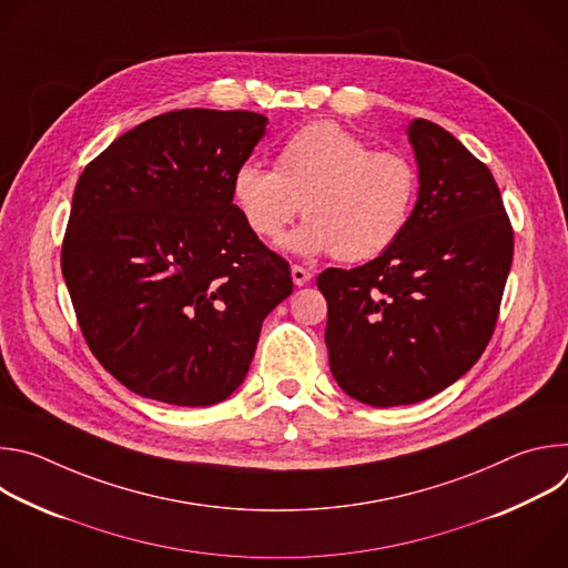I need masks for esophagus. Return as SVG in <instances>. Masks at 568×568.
Here are the masks:
<instances>
[{
    "label": "esophagus",
    "mask_w": 568,
    "mask_h": 568,
    "mask_svg": "<svg viewBox=\"0 0 568 568\" xmlns=\"http://www.w3.org/2000/svg\"><path fill=\"white\" fill-rule=\"evenodd\" d=\"M310 278H312V272H310V270H305V267H301V265H292V281H294L296 287L310 283Z\"/></svg>",
    "instance_id": "obj_1"
}]
</instances>
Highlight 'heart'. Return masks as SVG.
I'll return each mask as SVG.
<instances>
[{
	"instance_id": "heart-1",
	"label": "heart",
	"mask_w": 568,
	"mask_h": 568,
	"mask_svg": "<svg viewBox=\"0 0 568 568\" xmlns=\"http://www.w3.org/2000/svg\"><path fill=\"white\" fill-rule=\"evenodd\" d=\"M233 202L263 240H276L298 215L307 217L285 247L301 256L335 254L344 263L379 256L407 229L418 173L407 156L373 150L333 121L296 130L278 150L274 171L240 164L231 180Z\"/></svg>"
}]
</instances>
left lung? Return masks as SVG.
Here are the masks:
<instances>
[{
	"label": "left lung",
	"instance_id": "8db88e82",
	"mask_svg": "<svg viewBox=\"0 0 568 568\" xmlns=\"http://www.w3.org/2000/svg\"><path fill=\"white\" fill-rule=\"evenodd\" d=\"M407 134L420 182L407 229L366 265L316 278L333 377L371 407L427 399L478 362L515 250L490 169L427 119Z\"/></svg>",
	"mask_w": 568,
	"mask_h": 568
}]
</instances>
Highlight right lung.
Masks as SVG:
<instances>
[{
	"instance_id": "right-lung-1",
	"label": "right lung",
	"mask_w": 568,
	"mask_h": 568,
	"mask_svg": "<svg viewBox=\"0 0 568 568\" xmlns=\"http://www.w3.org/2000/svg\"><path fill=\"white\" fill-rule=\"evenodd\" d=\"M245 110H178L112 141L80 175L62 276L78 326L125 388L209 407L245 379L290 265L242 220L231 180L265 134Z\"/></svg>"
}]
</instances>
